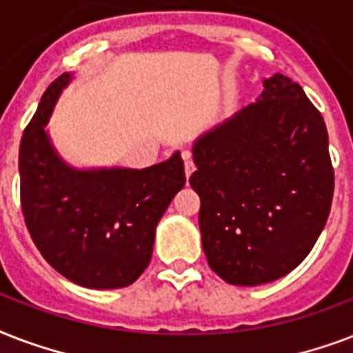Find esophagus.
Here are the masks:
<instances>
[{
    "label": "esophagus",
    "instance_id": "esophagus-1",
    "mask_svg": "<svg viewBox=\"0 0 353 353\" xmlns=\"http://www.w3.org/2000/svg\"><path fill=\"white\" fill-rule=\"evenodd\" d=\"M182 157H184V160H185V163H184L185 176H188V179H190L191 173H193V171H195V163L191 162V154H190V152H182Z\"/></svg>",
    "mask_w": 353,
    "mask_h": 353
}]
</instances>
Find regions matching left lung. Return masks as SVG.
<instances>
[{"mask_svg": "<svg viewBox=\"0 0 353 353\" xmlns=\"http://www.w3.org/2000/svg\"><path fill=\"white\" fill-rule=\"evenodd\" d=\"M202 248L232 285H261L296 269L321 236L333 168L321 112L274 73L256 103L195 139Z\"/></svg>", "mask_w": 353, "mask_h": 353, "instance_id": "obj_1", "label": "left lung"}]
</instances>
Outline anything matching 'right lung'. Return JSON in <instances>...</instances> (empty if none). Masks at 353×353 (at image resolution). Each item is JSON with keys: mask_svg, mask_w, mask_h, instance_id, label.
Returning a JSON list of instances; mask_svg holds the SVG:
<instances>
[{"mask_svg": "<svg viewBox=\"0 0 353 353\" xmlns=\"http://www.w3.org/2000/svg\"><path fill=\"white\" fill-rule=\"evenodd\" d=\"M62 73L43 92L20 143L21 212L46 261L77 285L127 288L151 261L158 221L185 184L180 151L145 169H77L62 160L46 125Z\"/></svg>", "mask_w": 353, "mask_h": 353, "instance_id": "add662e5", "label": "right lung"}]
</instances>
